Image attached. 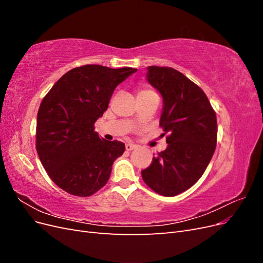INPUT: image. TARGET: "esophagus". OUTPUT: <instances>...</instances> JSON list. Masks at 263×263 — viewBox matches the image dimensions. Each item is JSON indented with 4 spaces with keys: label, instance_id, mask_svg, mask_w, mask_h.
<instances>
[{
    "label": "esophagus",
    "instance_id": "obj_1",
    "mask_svg": "<svg viewBox=\"0 0 263 263\" xmlns=\"http://www.w3.org/2000/svg\"><path fill=\"white\" fill-rule=\"evenodd\" d=\"M125 148H126V150H127V151H132V150H134V149H136V148H137V146H136V145H134V144H126Z\"/></svg>",
    "mask_w": 263,
    "mask_h": 263
}]
</instances>
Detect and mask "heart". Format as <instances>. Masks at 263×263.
<instances>
[{"label":"heart","instance_id":"1","mask_svg":"<svg viewBox=\"0 0 263 263\" xmlns=\"http://www.w3.org/2000/svg\"><path fill=\"white\" fill-rule=\"evenodd\" d=\"M154 94L156 93L151 89H149V87H139L137 91V99L149 97V95H154Z\"/></svg>","mask_w":263,"mask_h":263}]
</instances>
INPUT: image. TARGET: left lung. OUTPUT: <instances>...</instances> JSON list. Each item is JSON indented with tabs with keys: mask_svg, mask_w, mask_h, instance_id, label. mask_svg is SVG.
<instances>
[{
	"mask_svg": "<svg viewBox=\"0 0 263 263\" xmlns=\"http://www.w3.org/2000/svg\"><path fill=\"white\" fill-rule=\"evenodd\" d=\"M147 79L163 98L159 125L168 147L154 157L141 177L156 193L176 196L194 185L208 168L217 142L216 113L201 87L176 69L150 66Z\"/></svg>",
	"mask_w": 263,
	"mask_h": 263,
	"instance_id": "obj_1",
	"label": "left lung"
}]
</instances>
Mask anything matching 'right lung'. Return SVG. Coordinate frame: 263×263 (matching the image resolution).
I'll return each instance as SVG.
<instances>
[{
    "instance_id": "1",
    "label": "right lung",
    "mask_w": 263,
    "mask_h": 263,
    "mask_svg": "<svg viewBox=\"0 0 263 263\" xmlns=\"http://www.w3.org/2000/svg\"><path fill=\"white\" fill-rule=\"evenodd\" d=\"M137 69L85 65L63 74L37 114L36 149L49 178L67 193L87 197L104 186L124 142L94 132L115 87Z\"/></svg>"
}]
</instances>
